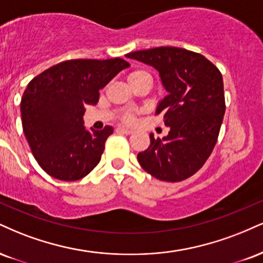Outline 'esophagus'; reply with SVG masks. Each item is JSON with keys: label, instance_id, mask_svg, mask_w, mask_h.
<instances>
[{"label": "esophagus", "instance_id": "34e87169", "mask_svg": "<svg viewBox=\"0 0 263 263\" xmlns=\"http://www.w3.org/2000/svg\"><path fill=\"white\" fill-rule=\"evenodd\" d=\"M116 131H118L119 134H123V135H131L132 132H134L131 128L123 127V126H119V127L116 128Z\"/></svg>", "mask_w": 263, "mask_h": 263}]
</instances>
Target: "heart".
<instances>
[{
  "label": "heart",
  "instance_id": "b5f03b06",
  "mask_svg": "<svg viewBox=\"0 0 263 263\" xmlns=\"http://www.w3.org/2000/svg\"><path fill=\"white\" fill-rule=\"evenodd\" d=\"M142 74H147V73H145V72H143V71H135V72H132V73H129L128 80H134V78L140 77V76H142ZM122 119H123V121L131 122L132 120H134V114H132L131 111L125 112V114H123V118Z\"/></svg>",
  "mask_w": 263,
  "mask_h": 263
}]
</instances>
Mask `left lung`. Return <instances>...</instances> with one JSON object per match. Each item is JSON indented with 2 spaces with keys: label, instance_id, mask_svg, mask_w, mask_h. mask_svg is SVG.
<instances>
[{
  "label": "left lung",
  "instance_id": "obj_1",
  "mask_svg": "<svg viewBox=\"0 0 263 263\" xmlns=\"http://www.w3.org/2000/svg\"><path fill=\"white\" fill-rule=\"evenodd\" d=\"M159 73L166 96L158 103L170 131L163 138L151 134L148 149L138 153L140 165L163 181H181L194 175L211 156L226 112L219 69L201 53L160 46L129 52Z\"/></svg>",
  "mask_w": 263,
  "mask_h": 263
}]
</instances>
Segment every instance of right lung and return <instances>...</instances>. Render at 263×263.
<instances>
[{
    "label": "right lung",
    "instance_id": "add662e5",
    "mask_svg": "<svg viewBox=\"0 0 263 263\" xmlns=\"http://www.w3.org/2000/svg\"><path fill=\"white\" fill-rule=\"evenodd\" d=\"M128 67L119 58L69 60L29 82L21 101L22 125L44 172L62 181H76L99 164L114 128H85L84 107L96 105L99 90Z\"/></svg>",
    "mask_w": 263,
    "mask_h": 263
}]
</instances>
